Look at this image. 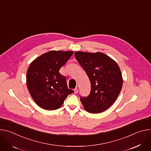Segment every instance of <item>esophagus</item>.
Masks as SVG:
<instances>
[{"label": "esophagus", "instance_id": "esophagus-1", "mask_svg": "<svg viewBox=\"0 0 151 151\" xmlns=\"http://www.w3.org/2000/svg\"><path fill=\"white\" fill-rule=\"evenodd\" d=\"M79 87L78 85H77L76 87H75V88L74 89V91H75V93H78V91H79Z\"/></svg>", "mask_w": 151, "mask_h": 151}]
</instances>
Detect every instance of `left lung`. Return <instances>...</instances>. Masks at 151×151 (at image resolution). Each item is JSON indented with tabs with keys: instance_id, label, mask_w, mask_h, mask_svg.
Masks as SVG:
<instances>
[{
	"instance_id": "8db88e82",
	"label": "left lung",
	"mask_w": 151,
	"mask_h": 151,
	"mask_svg": "<svg viewBox=\"0 0 151 151\" xmlns=\"http://www.w3.org/2000/svg\"><path fill=\"white\" fill-rule=\"evenodd\" d=\"M75 57L87 73L91 91L80 100L88 112L98 114L108 109L117 99L122 87V78L117 63L101 52L78 51Z\"/></svg>"
}]
</instances>
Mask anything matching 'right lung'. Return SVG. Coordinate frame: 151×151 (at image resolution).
Instances as JSON below:
<instances>
[{"instance_id":"obj_1","label":"right lung","mask_w":151,"mask_h":151,"mask_svg":"<svg viewBox=\"0 0 151 151\" xmlns=\"http://www.w3.org/2000/svg\"><path fill=\"white\" fill-rule=\"evenodd\" d=\"M73 53L51 51L30 64L26 75L27 88L33 100L42 109H58L68 96L74 93L68 88L66 77L59 73Z\"/></svg>"}]
</instances>
